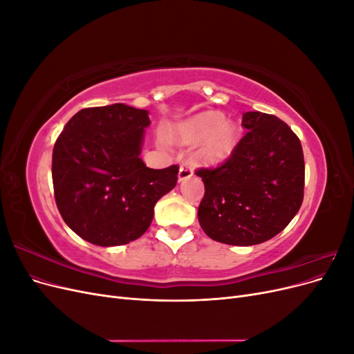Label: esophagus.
<instances>
[{
  "label": "esophagus",
  "mask_w": 354,
  "mask_h": 354,
  "mask_svg": "<svg viewBox=\"0 0 354 354\" xmlns=\"http://www.w3.org/2000/svg\"><path fill=\"white\" fill-rule=\"evenodd\" d=\"M192 174H194V169H192V167L189 164H181V167L178 169V181H183V180L192 177Z\"/></svg>",
  "instance_id": "obj_1"
}]
</instances>
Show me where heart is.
<instances>
[{
  "mask_svg": "<svg viewBox=\"0 0 354 354\" xmlns=\"http://www.w3.org/2000/svg\"><path fill=\"white\" fill-rule=\"evenodd\" d=\"M180 140L189 145L203 142V156L209 160H223L233 152L238 143V128L224 121L218 112H203L181 127Z\"/></svg>",
  "mask_w": 354,
  "mask_h": 354,
  "instance_id": "heart-1",
  "label": "heart"
}]
</instances>
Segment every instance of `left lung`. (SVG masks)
Masks as SVG:
<instances>
[{
    "mask_svg": "<svg viewBox=\"0 0 354 354\" xmlns=\"http://www.w3.org/2000/svg\"><path fill=\"white\" fill-rule=\"evenodd\" d=\"M242 125L248 133L226 162L196 171L205 185L198 220L211 239L250 246L276 236L301 207L304 155L274 115L245 112Z\"/></svg>",
    "mask_w": 354,
    "mask_h": 354,
    "instance_id": "obj_1",
    "label": "left lung"
}]
</instances>
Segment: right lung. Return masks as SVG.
Listing matches in <instances>:
<instances>
[{
  "label": "right lung",
  "mask_w": 354,
  "mask_h": 354,
  "mask_svg": "<svg viewBox=\"0 0 354 354\" xmlns=\"http://www.w3.org/2000/svg\"><path fill=\"white\" fill-rule=\"evenodd\" d=\"M149 112L124 103L75 113L53 149V187L62 218L99 246L136 241L156 202L177 185L178 167L147 168L140 159Z\"/></svg>",
  "instance_id": "obj_1"
}]
</instances>
